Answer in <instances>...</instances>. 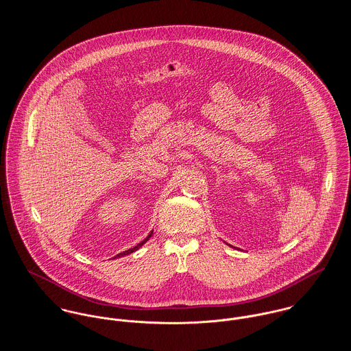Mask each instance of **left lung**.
<instances>
[{"mask_svg":"<svg viewBox=\"0 0 351 351\" xmlns=\"http://www.w3.org/2000/svg\"><path fill=\"white\" fill-rule=\"evenodd\" d=\"M228 245H229V247H232V245H230V244H228ZM233 248H236V247H233ZM236 250H237V248H236Z\"/></svg>","mask_w":351,"mask_h":351,"instance_id":"1","label":"left lung"}]
</instances>
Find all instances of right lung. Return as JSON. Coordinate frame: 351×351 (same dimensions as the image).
<instances>
[{"mask_svg":"<svg viewBox=\"0 0 351 351\" xmlns=\"http://www.w3.org/2000/svg\"><path fill=\"white\" fill-rule=\"evenodd\" d=\"M152 234H153V230H150V233L146 236V239H143L141 243H138L136 247H133V248H130V250H128V251H123V252H121V254H118V255H115L112 259H118V258H122V256H126V255H130V254H133V252H136L137 250H140L141 247L152 237Z\"/></svg>","mask_w":351,"mask_h":351,"instance_id":"1","label":"right lung"}]
</instances>
